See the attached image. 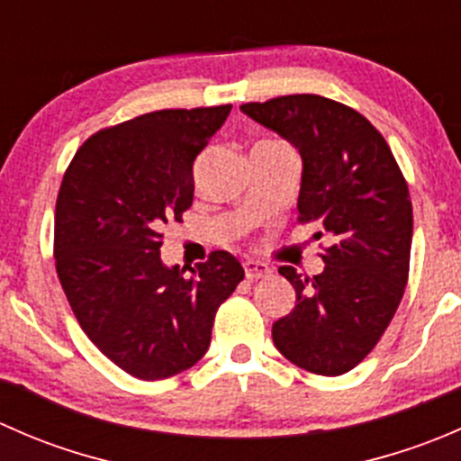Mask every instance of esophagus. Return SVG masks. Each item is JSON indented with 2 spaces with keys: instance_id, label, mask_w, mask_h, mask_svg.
<instances>
[{
  "instance_id": "esophagus-1",
  "label": "esophagus",
  "mask_w": 461,
  "mask_h": 461,
  "mask_svg": "<svg viewBox=\"0 0 461 461\" xmlns=\"http://www.w3.org/2000/svg\"><path fill=\"white\" fill-rule=\"evenodd\" d=\"M243 269H245V276L248 278H263V276H269V265L263 263V260H245L243 263Z\"/></svg>"
}]
</instances>
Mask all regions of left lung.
Here are the masks:
<instances>
[{
  "label": "left lung",
  "instance_id": "8db88e82",
  "mask_svg": "<svg viewBox=\"0 0 461 461\" xmlns=\"http://www.w3.org/2000/svg\"><path fill=\"white\" fill-rule=\"evenodd\" d=\"M299 151V221L319 222L330 248L308 278L292 265L296 305L272 325L276 350L299 368L337 376L366 359L399 308L408 281L412 203L388 142L350 106L283 95L240 106Z\"/></svg>",
  "mask_w": 461,
  "mask_h": 461
}]
</instances>
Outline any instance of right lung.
I'll list each match as a JSON object with an SVG mask.
<instances>
[{
    "label": "right lung",
    "instance_id": "obj_1",
    "mask_svg": "<svg viewBox=\"0 0 461 461\" xmlns=\"http://www.w3.org/2000/svg\"><path fill=\"white\" fill-rule=\"evenodd\" d=\"M231 104L144 113L91 136L55 204V267L77 323L124 373L144 381L192 368L216 310L243 281L230 252L192 274L160 258L162 227L194 201V160Z\"/></svg>",
    "mask_w": 461,
    "mask_h": 461
}]
</instances>
